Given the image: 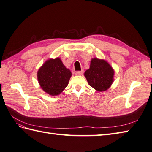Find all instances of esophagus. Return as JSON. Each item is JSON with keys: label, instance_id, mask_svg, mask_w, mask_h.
I'll use <instances>...</instances> for the list:
<instances>
[{"label": "esophagus", "instance_id": "1", "mask_svg": "<svg viewBox=\"0 0 152 152\" xmlns=\"http://www.w3.org/2000/svg\"><path fill=\"white\" fill-rule=\"evenodd\" d=\"M83 71L82 70V71H77V72H76L75 75H79V76H81V75H83Z\"/></svg>", "mask_w": 152, "mask_h": 152}]
</instances>
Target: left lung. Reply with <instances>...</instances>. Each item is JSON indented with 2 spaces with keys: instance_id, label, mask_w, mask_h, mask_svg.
Masks as SVG:
<instances>
[{
  "instance_id": "left-lung-1",
  "label": "left lung",
  "mask_w": 152,
  "mask_h": 152,
  "mask_svg": "<svg viewBox=\"0 0 152 152\" xmlns=\"http://www.w3.org/2000/svg\"><path fill=\"white\" fill-rule=\"evenodd\" d=\"M114 74V70L106 61L94 58L91 61L90 68L85 71V76L91 87L102 92L110 87Z\"/></svg>"
}]
</instances>
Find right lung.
Instances as JSON below:
<instances>
[{
	"label": "right lung",
	"mask_w": 152,
	"mask_h": 152,
	"mask_svg": "<svg viewBox=\"0 0 152 152\" xmlns=\"http://www.w3.org/2000/svg\"><path fill=\"white\" fill-rule=\"evenodd\" d=\"M71 75L70 70L65 67L58 58L46 61L37 72L40 87L51 96L60 94L64 90Z\"/></svg>",
	"instance_id": "add662e5"
}]
</instances>
